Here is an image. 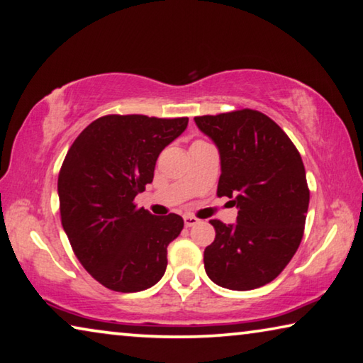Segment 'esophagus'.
<instances>
[{"mask_svg":"<svg viewBox=\"0 0 363 363\" xmlns=\"http://www.w3.org/2000/svg\"><path fill=\"white\" fill-rule=\"evenodd\" d=\"M183 220H185V227H194L196 223H199V218H196L194 216H185L183 217Z\"/></svg>","mask_w":363,"mask_h":363,"instance_id":"obj_1","label":"esophagus"}]
</instances>
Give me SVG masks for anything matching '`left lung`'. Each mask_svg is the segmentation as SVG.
Listing matches in <instances>:
<instances>
[{
	"mask_svg": "<svg viewBox=\"0 0 363 363\" xmlns=\"http://www.w3.org/2000/svg\"><path fill=\"white\" fill-rule=\"evenodd\" d=\"M216 143L222 175L217 196L233 198L236 225L211 220L204 251L211 280L233 291L264 286L280 275L304 235L311 191L301 154L270 117L254 109L194 117Z\"/></svg>",
	"mask_w": 363,
	"mask_h": 363,
	"instance_id": "8db88e82",
	"label": "left lung"
}]
</instances>
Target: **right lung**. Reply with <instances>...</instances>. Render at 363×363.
I'll use <instances>...</instances> for the list:
<instances>
[{"mask_svg":"<svg viewBox=\"0 0 363 363\" xmlns=\"http://www.w3.org/2000/svg\"><path fill=\"white\" fill-rule=\"evenodd\" d=\"M188 117L111 114L91 122L69 147L59 170V211L74 254L94 280L118 293L156 284L167 246L183 230L177 213L136 207L152 182L160 151L180 136Z\"/></svg>","mask_w":363,"mask_h":363,"instance_id":"right-lung-1","label":"right lung"}]
</instances>
